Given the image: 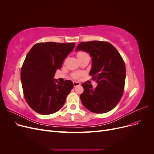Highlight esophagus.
<instances>
[{"instance_id":"1","label":"esophagus","mask_w":154,"mask_h":154,"mask_svg":"<svg viewBox=\"0 0 154 154\" xmlns=\"http://www.w3.org/2000/svg\"><path fill=\"white\" fill-rule=\"evenodd\" d=\"M73 85H74V87H76L77 86L80 85V83L79 82H73Z\"/></svg>"}]
</instances>
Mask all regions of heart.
Masks as SVG:
<instances>
[{"label":"heart","instance_id":"obj_1","mask_svg":"<svg viewBox=\"0 0 154 154\" xmlns=\"http://www.w3.org/2000/svg\"><path fill=\"white\" fill-rule=\"evenodd\" d=\"M86 54H86V53H84V52H79V53L77 54V57H78V58H79V57H83V56H85V55H86ZM80 73L76 72V73H74V74H73L72 77H73L74 78L77 79V78H78L79 77H80Z\"/></svg>","mask_w":154,"mask_h":154}]
</instances>
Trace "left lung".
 I'll return each instance as SVG.
<instances>
[{
    "instance_id": "left-lung-1",
    "label": "left lung",
    "mask_w": 154,
    "mask_h": 154,
    "mask_svg": "<svg viewBox=\"0 0 154 154\" xmlns=\"http://www.w3.org/2000/svg\"><path fill=\"white\" fill-rule=\"evenodd\" d=\"M83 51L92 57L89 74L97 85L95 88L84 83L80 95L82 103L92 112L103 114L118 105L124 91L126 77L125 64L122 57L109 42L91 41L81 42L76 51Z\"/></svg>"
}]
</instances>
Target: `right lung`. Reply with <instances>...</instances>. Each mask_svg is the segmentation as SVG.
Returning a JSON list of instances; mask_svg holds the SVG:
<instances>
[{
  "label": "right lung",
  "mask_w": 154,
  "mask_h": 154,
  "mask_svg": "<svg viewBox=\"0 0 154 154\" xmlns=\"http://www.w3.org/2000/svg\"><path fill=\"white\" fill-rule=\"evenodd\" d=\"M74 45V43H38L27 53L21 69V82L26 101L37 113L53 114L66 102L73 83L71 80L60 83L54 76Z\"/></svg>",
  "instance_id": "1"
}]
</instances>
